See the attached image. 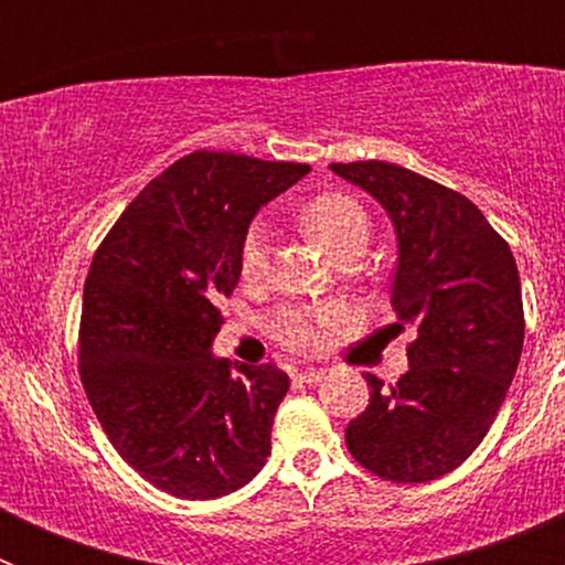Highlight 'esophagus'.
<instances>
[{"label": "esophagus", "instance_id": "esophagus-1", "mask_svg": "<svg viewBox=\"0 0 565 565\" xmlns=\"http://www.w3.org/2000/svg\"><path fill=\"white\" fill-rule=\"evenodd\" d=\"M326 376H328V371H322V367H302V371L294 373V379H297V382H306V384H317V382H322Z\"/></svg>", "mask_w": 565, "mask_h": 565}]
</instances>
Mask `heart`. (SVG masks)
Segmentation results:
<instances>
[{
  "mask_svg": "<svg viewBox=\"0 0 565 565\" xmlns=\"http://www.w3.org/2000/svg\"><path fill=\"white\" fill-rule=\"evenodd\" d=\"M299 223L306 232L326 248L331 257L342 252H364L371 237V221L362 203L351 194L322 192L299 209ZM268 246H271V228L266 221H254L239 243V279L246 286H257L268 274ZM337 308L306 306L288 308L274 319V337L299 353L319 351L328 342V333L337 326Z\"/></svg>",
  "mask_w": 565,
  "mask_h": 565,
  "instance_id": "obj_1",
  "label": "heart"
}]
</instances>
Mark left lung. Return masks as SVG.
<instances>
[{
	"instance_id": "1",
	"label": "left lung",
	"mask_w": 565,
	"mask_h": 565,
	"mask_svg": "<svg viewBox=\"0 0 565 565\" xmlns=\"http://www.w3.org/2000/svg\"><path fill=\"white\" fill-rule=\"evenodd\" d=\"M382 203L396 232L393 337L411 328L393 387L364 373L371 402L344 430L379 478L424 483L467 461L495 422L523 348L521 277L507 239L463 194L384 161L331 163Z\"/></svg>"
}]
</instances>
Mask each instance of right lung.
Instances as JSON below:
<instances>
[{
	"instance_id": "right-lung-1",
	"label": "right lung",
	"mask_w": 565,
	"mask_h": 565,
	"mask_svg": "<svg viewBox=\"0 0 565 565\" xmlns=\"http://www.w3.org/2000/svg\"><path fill=\"white\" fill-rule=\"evenodd\" d=\"M308 172L192 152L129 203L93 257L78 333L84 391L118 456L169 495H228L271 456L291 382L274 364H228L212 342L254 214Z\"/></svg>"
}]
</instances>
